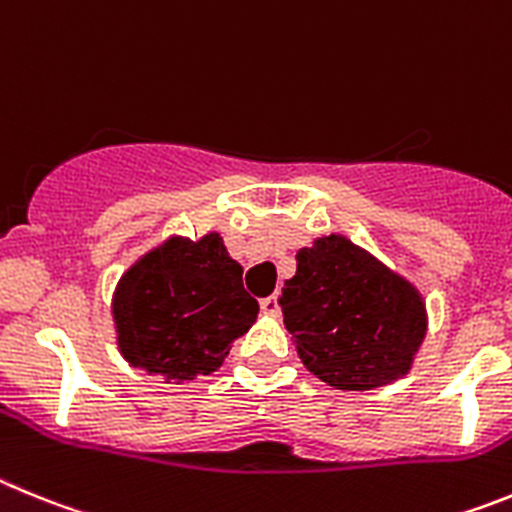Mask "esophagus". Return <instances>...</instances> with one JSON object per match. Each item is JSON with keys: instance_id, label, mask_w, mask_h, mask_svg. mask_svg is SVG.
I'll return each instance as SVG.
<instances>
[{"instance_id": "1", "label": "esophagus", "mask_w": 512, "mask_h": 512, "mask_svg": "<svg viewBox=\"0 0 512 512\" xmlns=\"http://www.w3.org/2000/svg\"><path fill=\"white\" fill-rule=\"evenodd\" d=\"M260 308H262V313H265V316H280V301H278V296H267V298H262L260 301Z\"/></svg>"}]
</instances>
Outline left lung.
<instances>
[{
    "mask_svg": "<svg viewBox=\"0 0 512 512\" xmlns=\"http://www.w3.org/2000/svg\"><path fill=\"white\" fill-rule=\"evenodd\" d=\"M296 260L280 306L311 375L344 393H365L413 370L428 311L411 280L344 234L316 237Z\"/></svg>",
    "mask_w": 512,
    "mask_h": 512,
    "instance_id": "8db88e82",
    "label": "left lung"
}]
</instances>
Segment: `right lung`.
<instances>
[{"instance_id": "right-lung-1", "label": "right lung", "mask_w": 512, "mask_h": 512, "mask_svg": "<svg viewBox=\"0 0 512 512\" xmlns=\"http://www.w3.org/2000/svg\"><path fill=\"white\" fill-rule=\"evenodd\" d=\"M257 311L222 234H170L117 280L114 342L130 367L181 385L219 370Z\"/></svg>"}]
</instances>
